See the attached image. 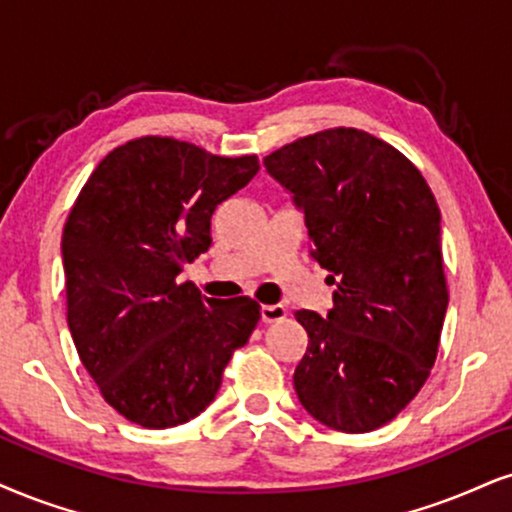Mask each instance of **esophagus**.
Wrapping results in <instances>:
<instances>
[{"label": "esophagus", "mask_w": 512, "mask_h": 512, "mask_svg": "<svg viewBox=\"0 0 512 512\" xmlns=\"http://www.w3.org/2000/svg\"><path fill=\"white\" fill-rule=\"evenodd\" d=\"M287 315V311L282 306H261V320L263 323H277V320H282Z\"/></svg>", "instance_id": "1"}]
</instances>
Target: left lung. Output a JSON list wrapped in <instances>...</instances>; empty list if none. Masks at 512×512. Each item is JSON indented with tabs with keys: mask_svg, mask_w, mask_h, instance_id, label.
<instances>
[{
	"mask_svg": "<svg viewBox=\"0 0 512 512\" xmlns=\"http://www.w3.org/2000/svg\"><path fill=\"white\" fill-rule=\"evenodd\" d=\"M263 166L304 213L334 285L325 315L294 313L308 334L296 396L332 430H377L425 384L449 306L432 189L401 151L353 128L296 140Z\"/></svg>",
	"mask_w": 512,
	"mask_h": 512,
	"instance_id": "left-lung-1",
	"label": "left lung"
}]
</instances>
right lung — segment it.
I'll return each mask as SVG.
<instances>
[{
    "label": "right lung",
    "instance_id": "add662e5",
    "mask_svg": "<svg viewBox=\"0 0 512 512\" xmlns=\"http://www.w3.org/2000/svg\"><path fill=\"white\" fill-rule=\"evenodd\" d=\"M256 156L140 137L94 168L63 227L68 330L109 406L147 430L197 418L261 306L178 285L211 246L218 204L249 185Z\"/></svg>",
    "mask_w": 512,
    "mask_h": 512
}]
</instances>
